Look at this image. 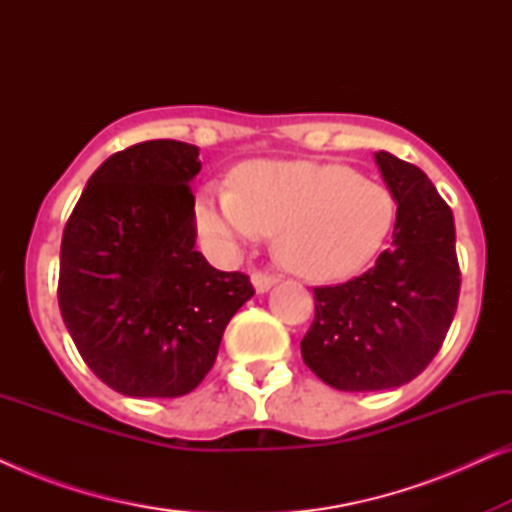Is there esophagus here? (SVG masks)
<instances>
[{
	"label": "esophagus",
	"instance_id": "esophagus-1",
	"mask_svg": "<svg viewBox=\"0 0 512 512\" xmlns=\"http://www.w3.org/2000/svg\"><path fill=\"white\" fill-rule=\"evenodd\" d=\"M251 282H254V289L258 293H265V291H270L272 286L279 282V277L277 275H268V272H258L256 270L254 275H251Z\"/></svg>",
	"mask_w": 512,
	"mask_h": 512
}]
</instances>
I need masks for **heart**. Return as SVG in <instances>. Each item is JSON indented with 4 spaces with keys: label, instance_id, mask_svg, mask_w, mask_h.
I'll return each mask as SVG.
<instances>
[{
    "label": "heart",
    "instance_id": "heart-1",
    "mask_svg": "<svg viewBox=\"0 0 512 512\" xmlns=\"http://www.w3.org/2000/svg\"><path fill=\"white\" fill-rule=\"evenodd\" d=\"M233 186L209 184L195 200V226L209 247L237 251L277 233V256L307 279L359 272L380 254L396 200L352 167L312 160H254Z\"/></svg>",
    "mask_w": 512,
    "mask_h": 512
}]
</instances>
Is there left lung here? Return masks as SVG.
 I'll use <instances>...</instances> for the list:
<instances>
[{"label": "left lung", "mask_w": 512, "mask_h": 512, "mask_svg": "<svg viewBox=\"0 0 512 512\" xmlns=\"http://www.w3.org/2000/svg\"><path fill=\"white\" fill-rule=\"evenodd\" d=\"M396 200L394 242L345 284L314 289L300 342L307 368L340 391L394 389L438 354L457 312L461 272L454 216L417 165L375 153Z\"/></svg>", "instance_id": "obj_1"}]
</instances>
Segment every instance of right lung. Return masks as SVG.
Returning <instances> with one entry per match:
<instances>
[{
    "mask_svg": "<svg viewBox=\"0 0 512 512\" xmlns=\"http://www.w3.org/2000/svg\"><path fill=\"white\" fill-rule=\"evenodd\" d=\"M198 156L174 139L114 153L62 233V321L86 366L123 396L193 391L228 321L254 296L247 275L216 270L195 251Z\"/></svg>",
    "mask_w": 512,
    "mask_h": 512,
    "instance_id": "obj_1",
    "label": "right lung"
}]
</instances>
